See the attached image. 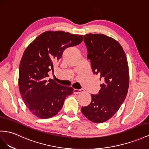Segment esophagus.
Wrapping results in <instances>:
<instances>
[{
  "label": "esophagus",
  "mask_w": 149,
  "mask_h": 149,
  "mask_svg": "<svg viewBox=\"0 0 149 149\" xmlns=\"http://www.w3.org/2000/svg\"><path fill=\"white\" fill-rule=\"evenodd\" d=\"M84 92V89H74V94H80Z\"/></svg>",
  "instance_id": "34e87169"
}]
</instances>
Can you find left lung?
I'll return each instance as SVG.
<instances>
[{"instance_id":"left-lung-1","label":"left lung","mask_w":149,"mask_h":149,"mask_svg":"<svg viewBox=\"0 0 149 149\" xmlns=\"http://www.w3.org/2000/svg\"><path fill=\"white\" fill-rule=\"evenodd\" d=\"M93 73L100 75L101 89L91 94L92 101L81 111L87 119L101 123L110 119L125 101L129 86L128 62L123 48L113 38L103 34L84 36Z\"/></svg>"}]
</instances>
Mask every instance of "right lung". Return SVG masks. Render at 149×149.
Returning <instances> with one entry per match:
<instances>
[{"mask_svg":"<svg viewBox=\"0 0 149 149\" xmlns=\"http://www.w3.org/2000/svg\"><path fill=\"white\" fill-rule=\"evenodd\" d=\"M83 35L57 31H45L26 48L19 70V87L24 104L34 115L46 119L58 113L65 98L73 93L71 87L63 86L49 79L48 72L62 56L67 48L82 41Z\"/></svg>","mask_w":149,"mask_h":149,"instance_id":"obj_1","label":"right lung"}]
</instances>
